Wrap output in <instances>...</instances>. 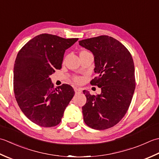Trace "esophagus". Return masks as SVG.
I'll list each match as a JSON object with an SVG mask.
<instances>
[{
  "label": "esophagus",
  "instance_id": "esophagus-1",
  "mask_svg": "<svg viewBox=\"0 0 159 159\" xmlns=\"http://www.w3.org/2000/svg\"><path fill=\"white\" fill-rule=\"evenodd\" d=\"M74 90H75V93H82V89H80V88H77V87H74Z\"/></svg>",
  "mask_w": 159,
  "mask_h": 159
}]
</instances>
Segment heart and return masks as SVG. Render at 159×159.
<instances>
[{"mask_svg": "<svg viewBox=\"0 0 159 159\" xmlns=\"http://www.w3.org/2000/svg\"><path fill=\"white\" fill-rule=\"evenodd\" d=\"M82 78H80V77H75V82H82Z\"/></svg>", "mask_w": 159, "mask_h": 159, "instance_id": "heart-1", "label": "heart"}]
</instances>
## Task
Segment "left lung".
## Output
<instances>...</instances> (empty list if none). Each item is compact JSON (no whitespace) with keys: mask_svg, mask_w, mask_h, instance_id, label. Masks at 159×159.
Here are the masks:
<instances>
[{"mask_svg":"<svg viewBox=\"0 0 159 159\" xmlns=\"http://www.w3.org/2000/svg\"><path fill=\"white\" fill-rule=\"evenodd\" d=\"M79 44L93 53L98 77L90 84L102 90L97 95L83 91L84 121L93 129L110 128L121 121L130 105L135 89L133 60L124 45L108 35L85 39Z\"/></svg>","mask_w":159,"mask_h":159,"instance_id":"left-lung-1","label":"left lung"}]
</instances>
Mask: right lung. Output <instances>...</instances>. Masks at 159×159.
Wrapping results in <instances>:
<instances>
[{"label": "right lung", "instance_id": "right-lung-1", "mask_svg": "<svg viewBox=\"0 0 159 159\" xmlns=\"http://www.w3.org/2000/svg\"><path fill=\"white\" fill-rule=\"evenodd\" d=\"M78 40L43 34L19 51L14 67L16 99L24 115L42 127L59 124L75 95L72 86L54 88L50 75L60 69L65 51Z\"/></svg>", "mask_w": 159, "mask_h": 159}]
</instances>
